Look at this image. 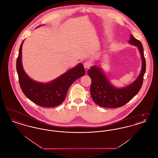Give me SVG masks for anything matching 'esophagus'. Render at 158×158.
Here are the masks:
<instances>
[{"instance_id": "1", "label": "esophagus", "mask_w": 158, "mask_h": 158, "mask_svg": "<svg viewBox=\"0 0 158 158\" xmlns=\"http://www.w3.org/2000/svg\"><path fill=\"white\" fill-rule=\"evenodd\" d=\"M83 66L85 69H89L91 66V64H90V62H89V61H85L83 63Z\"/></svg>"}]
</instances>
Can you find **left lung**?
Masks as SVG:
<instances>
[{
  "label": "left lung",
  "mask_w": 158,
  "mask_h": 158,
  "mask_svg": "<svg viewBox=\"0 0 158 158\" xmlns=\"http://www.w3.org/2000/svg\"><path fill=\"white\" fill-rule=\"evenodd\" d=\"M128 43L137 47L142 60L140 73L133 82L126 86L118 88L110 82L99 66L93 65L88 70V74L92 80L90 89L91 97L93 101L100 106L117 108L125 105L136 95L142 86L143 76L146 72V60L143 45L132 34L130 35ZM94 63H97V61Z\"/></svg>",
  "instance_id": "1"
}]
</instances>
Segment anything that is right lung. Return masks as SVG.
I'll use <instances>...</instances> for the list:
<instances>
[{"mask_svg": "<svg viewBox=\"0 0 158 158\" xmlns=\"http://www.w3.org/2000/svg\"><path fill=\"white\" fill-rule=\"evenodd\" d=\"M23 41L19 47L16 60V70L23 93L31 101L41 106L54 107L60 105L65 99L71 85L85 74L82 64H77L50 82H38L30 77L23 68L22 48Z\"/></svg>", "mask_w": 158, "mask_h": 158, "instance_id": "obj_1", "label": "right lung"}]
</instances>
